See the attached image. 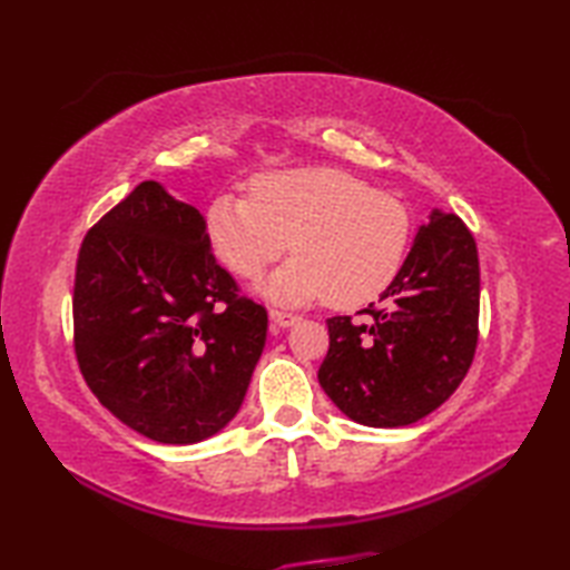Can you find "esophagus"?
<instances>
[{
    "mask_svg": "<svg viewBox=\"0 0 570 570\" xmlns=\"http://www.w3.org/2000/svg\"><path fill=\"white\" fill-rule=\"evenodd\" d=\"M269 318L274 325H278V328H288V325L298 323L301 318L296 316V313H288V311H278V308H272L269 311Z\"/></svg>",
    "mask_w": 570,
    "mask_h": 570,
    "instance_id": "esophagus-1",
    "label": "esophagus"
}]
</instances>
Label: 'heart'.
Wrapping results in <instances>:
<instances>
[{"mask_svg": "<svg viewBox=\"0 0 570 570\" xmlns=\"http://www.w3.org/2000/svg\"><path fill=\"white\" fill-rule=\"evenodd\" d=\"M205 233L217 257L242 278H259L282 257L266 294L284 304L325 296L353 308L394 282L411 245V213L396 196L335 166L257 176L249 196H217Z\"/></svg>", "mask_w": 570, "mask_h": 570, "instance_id": "1", "label": "heart"}]
</instances>
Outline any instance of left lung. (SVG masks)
<instances>
[{
  "mask_svg": "<svg viewBox=\"0 0 570 570\" xmlns=\"http://www.w3.org/2000/svg\"><path fill=\"white\" fill-rule=\"evenodd\" d=\"M380 304L360 311L367 321H325L318 382L362 426H409L458 390L475 357L480 262L458 215L433 210Z\"/></svg>",
  "mask_w": 570,
  "mask_h": 570,
  "instance_id": "obj_1",
  "label": "left lung"
}]
</instances>
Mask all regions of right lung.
<instances>
[{"mask_svg": "<svg viewBox=\"0 0 570 570\" xmlns=\"http://www.w3.org/2000/svg\"><path fill=\"white\" fill-rule=\"evenodd\" d=\"M266 308L215 262L203 215L144 180L85 235L72 347L98 402L151 441L227 426L266 341Z\"/></svg>", "mask_w": 570, "mask_h": 570, "instance_id": "add662e5", "label": "right lung"}]
</instances>
